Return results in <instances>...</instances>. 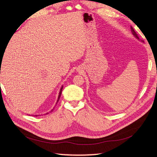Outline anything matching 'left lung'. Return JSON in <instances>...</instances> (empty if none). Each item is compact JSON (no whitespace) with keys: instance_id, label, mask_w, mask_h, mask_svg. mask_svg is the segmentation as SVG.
I'll return each instance as SVG.
<instances>
[{"instance_id":"obj_1","label":"left lung","mask_w":157,"mask_h":157,"mask_svg":"<svg viewBox=\"0 0 157 157\" xmlns=\"http://www.w3.org/2000/svg\"><path fill=\"white\" fill-rule=\"evenodd\" d=\"M131 31H132V34L134 35L137 39H139V37H138V36H137V34L136 33V32L134 31V29H133V27H131Z\"/></svg>"}]
</instances>
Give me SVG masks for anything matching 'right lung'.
Here are the masks:
<instances>
[{
  "mask_svg": "<svg viewBox=\"0 0 157 157\" xmlns=\"http://www.w3.org/2000/svg\"><path fill=\"white\" fill-rule=\"evenodd\" d=\"M62 89H63V86L62 87H61V90H60V92H59V96H58V100H57V103H56V104L57 103H58V102L59 101V98H60V96H61V92H62ZM54 109H52V110L51 111H53L54 110ZM50 111V112H51ZM49 113H47L46 114H48ZM36 117H37V116H39V115H35Z\"/></svg>",
  "mask_w": 157,
  "mask_h": 157,
  "instance_id": "1",
  "label": "right lung"
}]
</instances>
